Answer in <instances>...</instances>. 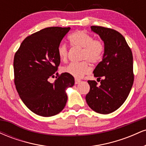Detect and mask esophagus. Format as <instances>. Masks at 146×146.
<instances>
[{"label":"esophagus","instance_id":"obj_1","mask_svg":"<svg viewBox=\"0 0 146 146\" xmlns=\"http://www.w3.org/2000/svg\"><path fill=\"white\" fill-rule=\"evenodd\" d=\"M81 82V80H78V79H75V84H80Z\"/></svg>","mask_w":146,"mask_h":146}]
</instances>
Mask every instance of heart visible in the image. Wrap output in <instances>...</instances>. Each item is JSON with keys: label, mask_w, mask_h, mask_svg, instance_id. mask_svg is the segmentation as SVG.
Masks as SVG:
<instances>
[{"label": "heart", "mask_w": 146, "mask_h": 146, "mask_svg": "<svg viewBox=\"0 0 146 146\" xmlns=\"http://www.w3.org/2000/svg\"><path fill=\"white\" fill-rule=\"evenodd\" d=\"M70 44L73 47L81 48L80 59L84 60L79 63H71L62 68L64 73L74 77L82 78L89 73L88 62L97 64L102 59L104 52V44L101 40L94 39L92 35L84 31H78L68 36ZM68 48L66 44H60L58 48V54L60 60L66 62L68 59Z\"/></svg>", "instance_id": "heart-1"}]
</instances>
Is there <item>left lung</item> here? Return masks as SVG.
Instances as JSON below:
<instances>
[{
    "label": "left lung",
    "instance_id": "obj_1",
    "mask_svg": "<svg viewBox=\"0 0 146 146\" xmlns=\"http://www.w3.org/2000/svg\"><path fill=\"white\" fill-rule=\"evenodd\" d=\"M104 43L103 58L93 71L98 80H88L90 90L86 101L92 110L100 114H109L124 103L134 82L133 57L124 37L110 28L91 26Z\"/></svg>",
    "mask_w": 146,
    "mask_h": 146
}]
</instances>
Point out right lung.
<instances>
[{"instance_id":"right-lung-1","label":"right lung","mask_w":146,"mask_h":146,"mask_svg":"<svg viewBox=\"0 0 146 146\" xmlns=\"http://www.w3.org/2000/svg\"><path fill=\"white\" fill-rule=\"evenodd\" d=\"M70 27H47L27 36L14 59V83L20 98L30 110L42 117L62 111L67 101L66 88L74 85V78L64 73L53 84L60 60L58 48ZM57 74V73H56Z\"/></svg>"}]
</instances>
